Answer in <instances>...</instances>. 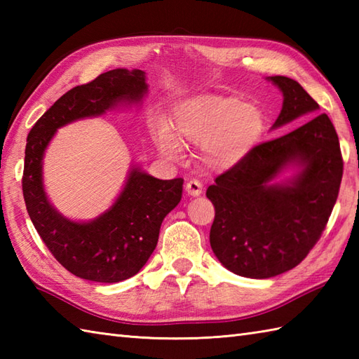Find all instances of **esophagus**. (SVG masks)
<instances>
[{"label": "esophagus", "instance_id": "esophagus-1", "mask_svg": "<svg viewBox=\"0 0 359 359\" xmlns=\"http://www.w3.org/2000/svg\"><path fill=\"white\" fill-rule=\"evenodd\" d=\"M185 189L189 196H199L202 193V184L197 179H191L187 182Z\"/></svg>", "mask_w": 359, "mask_h": 359}]
</instances>
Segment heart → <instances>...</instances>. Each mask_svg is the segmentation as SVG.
Listing matches in <instances>:
<instances>
[{
	"mask_svg": "<svg viewBox=\"0 0 359 359\" xmlns=\"http://www.w3.org/2000/svg\"><path fill=\"white\" fill-rule=\"evenodd\" d=\"M172 128L182 142L203 147V157L215 168H231L261 142L265 117L256 104L234 95H199L180 103ZM158 147L166 156L179 157L180 144L162 129Z\"/></svg>",
	"mask_w": 359,
	"mask_h": 359,
	"instance_id": "obj_1",
	"label": "heart"
}]
</instances>
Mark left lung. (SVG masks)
<instances>
[{
  "instance_id": "left-lung-1",
  "label": "left lung",
  "mask_w": 359,
  "mask_h": 359,
  "mask_svg": "<svg viewBox=\"0 0 359 359\" xmlns=\"http://www.w3.org/2000/svg\"><path fill=\"white\" fill-rule=\"evenodd\" d=\"M284 94L273 128L301 116H313L299 128L262 142L238 165L219 174L207 197L215 205L210 243L228 270L239 276L266 279L294 269L325 230L342 179L338 134L327 114L299 83L274 75ZM303 171L288 186L269 182L285 164Z\"/></svg>"
}]
</instances>
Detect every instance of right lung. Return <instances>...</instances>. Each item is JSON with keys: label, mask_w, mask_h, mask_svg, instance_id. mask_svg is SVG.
<instances>
[{"label": "right lung", "mask_w": 359, "mask_h": 359, "mask_svg": "<svg viewBox=\"0 0 359 359\" xmlns=\"http://www.w3.org/2000/svg\"><path fill=\"white\" fill-rule=\"evenodd\" d=\"M147 89L144 72L139 69L108 71L67 90L27 135L21 184L29 217L52 256L81 279L111 284L139 273L157 245L165 216L180 202L184 179L158 180L134 168L108 212L89 224H77L58 215L46 199L44 149L60 126L103 114L123 98L139 102Z\"/></svg>", "instance_id": "obj_1"}]
</instances>
